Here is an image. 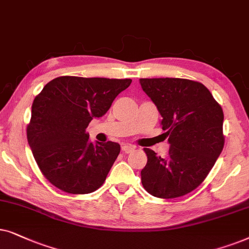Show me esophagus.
Instances as JSON below:
<instances>
[{"instance_id": "1", "label": "esophagus", "mask_w": 249, "mask_h": 249, "mask_svg": "<svg viewBox=\"0 0 249 249\" xmlns=\"http://www.w3.org/2000/svg\"><path fill=\"white\" fill-rule=\"evenodd\" d=\"M135 150V147L134 145H131V144H124L122 147V151L125 152V154H131L132 151Z\"/></svg>"}]
</instances>
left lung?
I'll list each match as a JSON object with an SVG mask.
<instances>
[{"mask_svg":"<svg viewBox=\"0 0 249 249\" xmlns=\"http://www.w3.org/2000/svg\"><path fill=\"white\" fill-rule=\"evenodd\" d=\"M142 90L161 115L168 137L165 157L144 148L143 188L152 196L178 198L200 185L224 145L223 110L210 90L185 78H140Z\"/></svg>","mask_w":249,"mask_h":249,"instance_id":"obj_1","label":"left lung"}]
</instances>
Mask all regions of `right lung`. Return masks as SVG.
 I'll list each match as a JSON object with an SVG mask.
<instances>
[{
    "label": "right lung",
    "mask_w": 249,
    "mask_h": 249,
    "mask_svg": "<svg viewBox=\"0 0 249 249\" xmlns=\"http://www.w3.org/2000/svg\"><path fill=\"white\" fill-rule=\"evenodd\" d=\"M132 79L60 76L49 82L32 106L27 140L49 182L74 195L101 187L121 151L116 142L89 140L86 127L102 117Z\"/></svg>",
    "instance_id": "1"
}]
</instances>
